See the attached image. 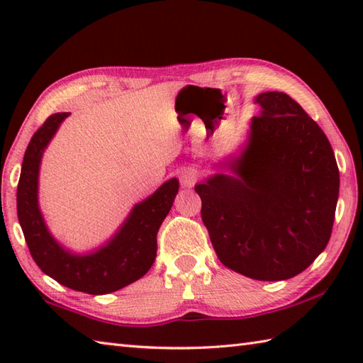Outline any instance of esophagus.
<instances>
[{
    "mask_svg": "<svg viewBox=\"0 0 363 363\" xmlns=\"http://www.w3.org/2000/svg\"><path fill=\"white\" fill-rule=\"evenodd\" d=\"M198 177H199V174L196 169L189 168V169H184L179 176V179H181V184L184 187H194L198 181Z\"/></svg>",
    "mask_w": 363,
    "mask_h": 363,
    "instance_id": "obj_1",
    "label": "esophagus"
}]
</instances>
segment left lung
Segmentation results:
<instances>
[{
  "label": "left lung",
  "mask_w": 363,
  "mask_h": 363,
  "mask_svg": "<svg viewBox=\"0 0 363 363\" xmlns=\"http://www.w3.org/2000/svg\"><path fill=\"white\" fill-rule=\"evenodd\" d=\"M248 140L230 173L196 184L201 218L220 262L257 281L299 274L333 233L340 174L328 137L295 99H254Z\"/></svg>",
  "instance_id": "obj_1"
}]
</instances>
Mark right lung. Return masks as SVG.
Returning a JSON list of instances; mask_svg holds the SVG:
<instances>
[{
	"mask_svg": "<svg viewBox=\"0 0 363 363\" xmlns=\"http://www.w3.org/2000/svg\"><path fill=\"white\" fill-rule=\"evenodd\" d=\"M70 112L54 113L30 138L17 187V213L28 248L45 274L65 287L106 295L140 279L156 260L157 230L179 190L172 177L133 207L107 243L87 254H74L51 235L38 207V172L43 151Z\"/></svg>",
	"mask_w": 363,
	"mask_h": 363,
	"instance_id": "add662e5",
	"label": "right lung"
}]
</instances>
